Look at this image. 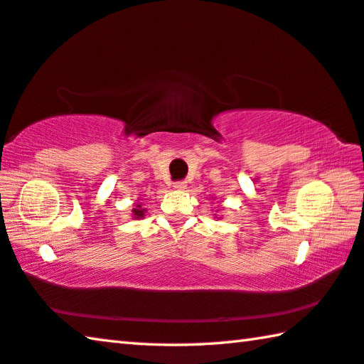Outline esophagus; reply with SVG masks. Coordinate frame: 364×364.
<instances>
[{"label":"esophagus","mask_w":364,"mask_h":364,"mask_svg":"<svg viewBox=\"0 0 364 364\" xmlns=\"http://www.w3.org/2000/svg\"><path fill=\"white\" fill-rule=\"evenodd\" d=\"M173 188H175V189H184V188H186V183H184V181H176V183L173 184Z\"/></svg>","instance_id":"34e87169"}]
</instances>
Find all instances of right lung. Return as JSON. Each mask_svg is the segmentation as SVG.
<instances>
[{
	"label": "right lung",
	"mask_w": 364,
	"mask_h": 364,
	"mask_svg": "<svg viewBox=\"0 0 364 364\" xmlns=\"http://www.w3.org/2000/svg\"><path fill=\"white\" fill-rule=\"evenodd\" d=\"M143 204H138L136 207L133 208V215H134V218H141V217H144V208L141 207Z\"/></svg>",
	"instance_id": "1"
}]
</instances>
